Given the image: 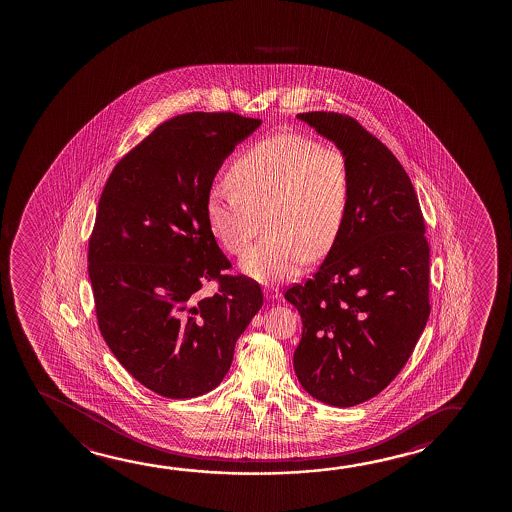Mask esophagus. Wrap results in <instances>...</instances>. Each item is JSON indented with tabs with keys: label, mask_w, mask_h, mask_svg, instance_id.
I'll return each mask as SVG.
<instances>
[{
	"label": "esophagus",
	"mask_w": 512,
	"mask_h": 512,
	"mask_svg": "<svg viewBox=\"0 0 512 512\" xmlns=\"http://www.w3.org/2000/svg\"><path fill=\"white\" fill-rule=\"evenodd\" d=\"M266 297L267 299H269V301H274V299H278V297H280V292H278V288L267 287Z\"/></svg>",
	"instance_id": "esophagus-1"
}]
</instances>
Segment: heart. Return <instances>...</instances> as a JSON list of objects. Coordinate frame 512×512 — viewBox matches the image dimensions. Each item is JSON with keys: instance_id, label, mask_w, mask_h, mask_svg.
<instances>
[{"instance_id": "heart-1", "label": "heart", "mask_w": 512, "mask_h": 512, "mask_svg": "<svg viewBox=\"0 0 512 512\" xmlns=\"http://www.w3.org/2000/svg\"><path fill=\"white\" fill-rule=\"evenodd\" d=\"M230 189L206 203L211 234L231 255H243L267 218L273 238L241 260L259 281L290 280L306 260L327 257L350 213L351 166L341 148L299 133L267 136L239 155L227 175Z\"/></svg>"}]
</instances>
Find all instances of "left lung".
<instances>
[{"label": "left lung", "mask_w": 512, "mask_h": 512, "mask_svg": "<svg viewBox=\"0 0 512 512\" xmlns=\"http://www.w3.org/2000/svg\"><path fill=\"white\" fill-rule=\"evenodd\" d=\"M351 166L343 236L304 285L285 290L302 318L294 367L316 400L351 407L402 371L430 315V246L406 169L346 113H299Z\"/></svg>", "instance_id": "obj_1"}]
</instances>
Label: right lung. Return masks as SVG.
I'll return each mask as SVG.
<instances>
[{"instance_id": "obj_1", "label": "right lung", "mask_w": 512, "mask_h": 512, "mask_svg": "<svg viewBox=\"0 0 512 512\" xmlns=\"http://www.w3.org/2000/svg\"><path fill=\"white\" fill-rule=\"evenodd\" d=\"M262 124L232 112L162 122L113 168L89 238L101 336L148 390L192 399L220 385L264 295L231 262L206 218L211 183ZM215 282V295L202 294Z\"/></svg>"}]
</instances>
